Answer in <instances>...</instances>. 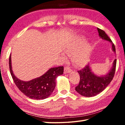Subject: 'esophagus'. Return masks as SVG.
<instances>
[{"instance_id":"obj_1","label":"esophagus","mask_w":125,"mask_h":125,"mask_svg":"<svg viewBox=\"0 0 125 125\" xmlns=\"http://www.w3.org/2000/svg\"><path fill=\"white\" fill-rule=\"evenodd\" d=\"M72 70L70 69V68L68 67H64V73H68L71 72Z\"/></svg>"}]
</instances>
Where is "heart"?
<instances>
[{
  "mask_svg": "<svg viewBox=\"0 0 125 125\" xmlns=\"http://www.w3.org/2000/svg\"><path fill=\"white\" fill-rule=\"evenodd\" d=\"M85 40L83 37H78L69 41L63 48L64 52L71 56L72 61L78 66H83L89 61L90 47L88 44L83 46Z\"/></svg>",
  "mask_w": 125,
  "mask_h": 125,
  "instance_id": "heart-1",
  "label": "heart"
}]
</instances>
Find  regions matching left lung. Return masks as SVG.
Instances as JSON below:
<instances>
[{"label":"left lung","instance_id":"obj_1","mask_svg":"<svg viewBox=\"0 0 125 125\" xmlns=\"http://www.w3.org/2000/svg\"><path fill=\"white\" fill-rule=\"evenodd\" d=\"M99 35L103 40L110 42L112 44V50L116 53L115 46L111 39L109 37L104 31L97 28ZM116 65V59L114 60L113 65L106 74L98 76L92 72L89 65H87L78 72L80 75V81L78 85L75 87V90L82 95L86 97L95 96L102 92L107 85L110 83L115 75Z\"/></svg>","mask_w":125,"mask_h":125}]
</instances>
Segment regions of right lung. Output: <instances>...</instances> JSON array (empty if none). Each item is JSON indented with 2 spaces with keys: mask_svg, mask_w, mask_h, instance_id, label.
<instances>
[{
  "mask_svg": "<svg viewBox=\"0 0 125 125\" xmlns=\"http://www.w3.org/2000/svg\"><path fill=\"white\" fill-rule=\"evenodd\" d=\"M9 69L15 84L23 94L29 98L36 100L45 99L50 96L56 86V79L63 74L64 67L51 68L39 78L28 82L21 80L16 77L12 70L11 54L9 57Z\"/></svg>",
  "mask_w": 125,
  "mask_h": 125,
  "instance_id": "add662e5",
  "label": "right lung"
}]
</instances>
